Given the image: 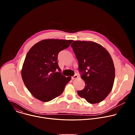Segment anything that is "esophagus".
<instances>
[{
    "label": "esophagus",
    "instance_id": "1",
    "mask_svg": "<svg viewBox=\"0 0 135 135\" xmlns=\"http://www.w3.org/2000/svg\"><path fill=\"white\" fill-rule=\"evenodd\" d=\"M78 75H77V74H75V75H74L72 78H71V79H72V80H74V79H77V78H78Z\"/></svg>",
    "mask_w": 135,
    "mask_h": 135
}]
</instances>
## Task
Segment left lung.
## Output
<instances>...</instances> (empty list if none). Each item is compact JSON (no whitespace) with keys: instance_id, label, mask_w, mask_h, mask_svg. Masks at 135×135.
<instances>
[{"instance_id":"1","label":"left lung","mask_w":135,"mask_h":135,"mask_svg":"<svg viewBox=\"0 0 135 135\" xmlns=\"http://www.w3.org/2000/svg\"><path fill=\"white\" fill-rule=\"evenodd\" d=\"M79 62V71L85 83L78 91L80 97L90 104L102 102L111 91L115 79V68L108 51L92 42L74 41L71 44Z\"/></svg>"}]
</instances>
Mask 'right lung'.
<instances>
[{"mask_svg": "<svg viewBox=\"0 0 135 135\" xmlns=\"http://www.w3.org/2000/svg\"><path fill=\"white\" fill-rule=\"evenodd\" d=\"M72 42L45 40L28 51L22 67V78L26 88L37 99L47 102L58 97L71 80V77L62 75L57 60L58 53L68 47Z\"/></svg>", "mask_w": 135, "mask_h": 135, "instance_id": "add662e5", "label": "right lung"}]
</instances>
